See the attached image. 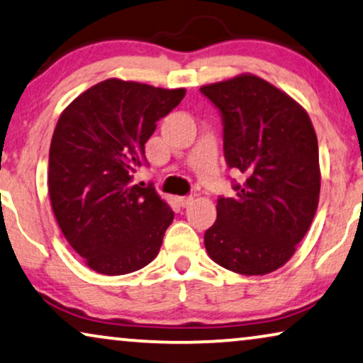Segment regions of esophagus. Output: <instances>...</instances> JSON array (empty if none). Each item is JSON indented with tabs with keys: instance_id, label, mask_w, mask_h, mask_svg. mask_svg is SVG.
Returning <instances> with one entry per match:
<instances>
[{
	"instance_id": "obj_1",
	"label": "esophagus",
	"mask_w": 363,
	"mask_h": 363,
	"mask_svg": "<svg viewBox=\"0 0 363 363\" xmlns=\"http://www.w3.org/2000/svg\"><path fill=\"white\" fill-rule=\"evenodd\" d=\"M193 201H195V200H193V196H180V198H178V203H180V206H183V208L190 206Z\"/></svg>"
}]
</instances>
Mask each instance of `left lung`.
Segmentation results:
<instances>
[{
	"mask_svg": "<svg viewBox=\"0 0 363 363\" xmlns=\"http://www.w3.org/2000/svg\"><path fill=\"white\" fill-rule=\"evenodd\" d=\"M218 108L233 198H218L205 247L216 264L245 276L276 271L314 220L320 191L319 145L307 112L264 79L242 74L203 86Z\"/></svg>",
	"mask_w": 363,
	"mask_h": 363,
	"instance_id": "1",
	"label": "left lung"
}]
</instances>
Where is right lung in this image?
<instances>
[{
  "label": "right lung",
  "instance_id": "right-lung-1",
  "mask_svg": "<svg viewBox=\"0 0 363 363\" xmlns=\"http://www.w3.org/2000/svg\"><path fill=\"white\" fill-rule=\"evenodd\" d=\"M185 97L107 79L59 117L49 148V198L69 245L91 269L121 276L155 259L173 211L152 185H133L148 165L145 142Z\"/></svg>",
  "mask_w": 363,
  "mask_h": 363
}]
</instances>
